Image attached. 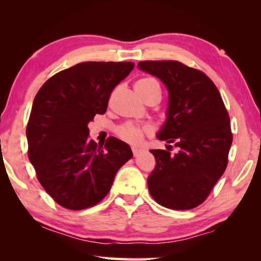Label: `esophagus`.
<instances>
[{"label":"esophagus","mask_w":261,"mask_h":261,"mask_svg":"<svg viewBox=\"0 0 261 261\" xmlns=\"http://www.w3.org/2000/svg\"><path fill=\"white\" fill-rule=\"evenodd\" d=\"M132 152H134V155L137 156L140 153V149L137 148V147H132Z\"/></svg>","instance_id":"obj_1"}]
</instances>
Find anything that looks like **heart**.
I'll use <instances>...</instances> for the list:
<instances>
[{
	"label": "heart",
	"mask_w": 261,
	"mask_h": 261,
	"mask_svg": "<svg viewBox=\"0 0 261 261\" xmlns=\"http://www.w3.org/2000/svg\"><path fill=\"white\" fill-rule=\"evenodd\" d=\"M159 84L153 78H141L136 84V91L138 93L147 91L152 86H158ZM116 135L125 143L131 145H139L143 143L145 136L149 135V129L147 126L132 124V123H125L116 129Z\"/></svg>",
	"instance_id": "heart-1"
}]
</instances>
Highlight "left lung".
I'll return each instance as SVG.
<instances>
[{
  "label": "left lung",
  "mask_w": 261,
  "mask_h": 261,
  "mask_svg": "<svg viewBox=\"0 0 261 261\" xmlns=\"http://www.w3.org/2000/svg\"><path fill=\"white\" fill-rule=\"evenodd\" d=\"M143 71L161 79L168 88L167 121L158 138L178 148L152 149L156 167L147 179L158 204L170 210H191L208 197L228 165L232 143L230 120L215 84L200 70L178 61H143Z\"/></svg>",
  "instance_id": "obj_1"
}]
</instances>
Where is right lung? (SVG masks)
Listing matches in <instances>:
<instances>
[{"label":"right lung","instance_id":"right-lung-1","mask_svg":"<svg viewBox=\"0 0 261 261\" xmlns=\"http://www.w3.org/2000/svg\"><path fill=\"white\" fill-rule=\"evenodd\" d=\"M134 62H83L55 73L35 95L26 127L29 159L38 180L60 206L72 211L103 199L130 146L109 137L88 139L87 124L105 114L110 94Z\"/></svg>","mask_w":261,"mask_h":261}]
</instances>
